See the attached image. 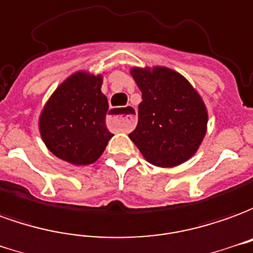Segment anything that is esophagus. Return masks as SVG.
<instances>
[{"mask_svg": "<svg viewBox=\"0 0 253 253\" xmlns=\"http://www.w3.org/2000/svg\"><path fill=\"white\" fill-rule=\"evenodd\" d=\"M136 109L130 105H126L123 110V114H110L109 124L114 129L128 132L136 125Z\"/></svg>", "mask_w": 253, "mask_h": 253, "instance_id": "obj_1", "label": "esophagus"}]
</instances>
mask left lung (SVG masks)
I'll use <instances>...</instances> for the list:
<instances>
[{
    "label": "left lung",
    "instance_id": "8db88e82",
    "mask_svg": "<svg viewBox=\"0 0 253 253\" xmlns=\"http://www.w3.org/2000/svg\"><path fill=\"white\" fill-rule=\"evenodd\" d=\"M130 75L143 99L130 140L150 164L159 168L188 161L207 130V110L200 95L187 79L169 68H133Z\"/></svg>",
    "mask_w": 253,
    "mask_h": 253
}]
</instances>
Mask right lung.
I'll return each instance as SVG.
<instances>
[{"mask_svg":"<svg viewBox=\"0 0 253 253\" xmlns=\"http://www.w3.org/2000/svg\"><path fill=\"white\" fill-rule=\"evenodd\" d=\"M101 85V75L73 73L47 101L39 130L55 157L72 165H89L105 151L113 133L105 121L109 103Z\"/></svg>","mask_w":253,"mask_h":253,"instance_id":"obj_1","label":"right lung"}]
</instances>
